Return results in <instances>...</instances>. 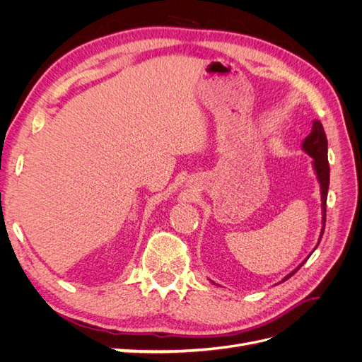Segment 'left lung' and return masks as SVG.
Returning a JSON list of instances; mask_svg holds the SVG:
<instances>
[{
  "label": "left lung",
  "instance_id": "left-lung-1",
  "mask_svg": "<svg viewBox=\"0 0 362 362\" xmlns=\"http://www.w3.org/2000/svg\"><path fill=\"white\" fill-rule=\"evenodd\" d=\"M302 149L305 154H308L313 158V169L315 172L317 181L320 184V194H322V231L319 237V243L322 240V235L325 233V222H326V199H327V189H329V163H327V139L325 134V129L320 120H313V129L311 133L305 137L302 141ZM317 243V245H319ZM317 247V246H315ZM314 247V249H315ZM311 255V254H310ZM310 255L306 257L300 264L296 267L293 272H290L288 275L284 278L281 282H286L288 278H291L296 272H298L306 259L310 258ZM213 282V281H211ZM216 284V282H213Z\"/></svg>",
  "mask_w": 362,
  "mask_h": 362
}]
</instances>
